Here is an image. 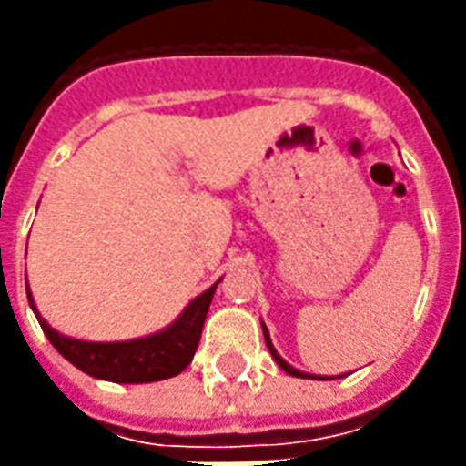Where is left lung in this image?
I'll list each match as a JSON object with an SVG mask.
<instances>
[{
    "label": "left lung",
    "instance_id": "8db88e82",
    "mask_svg": "<svg viewBox=\"0 0 466 466\" xmlns=\"http://www.w3.org/2000/svg\"><path fill=\"white\" fill-rule=\"evenodd\" d=\"M261 326H263V324H261ZM263 339H266V346H268L270 355H273V358H276L278 365H280V368H283L285 372H288V375H292V377H311V375H305V372H299V370L290 368V365H288V362H285L283 358H280V355H278V350H276V348H273V343H270L268 329H266V326H263ZM314 380H326V377H314Z\"/></svg>",
    "mask_w": 466,
    "mask_h": 466
}]
</instances>
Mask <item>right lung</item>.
Here are the masks:
<instances>
[{
	"label": "right lung",
	"mask_w": 466,
	"mask_h": 466,
	"mask_svg": "<svg viewBox=\"0 0 466 466\" xmlns=\"http://www.w3.org/2000/svg\"><path fill=\"white\" fill-rule=\"evenodd\" d=\"M215 288L218 283L208 288L203 295H198L168 329L147 339L127 340V343H86V340L65 339L53 331L38 314L35 317L47 340L57 348V353L86 375L120 384L159 382V380L183 372L193 360ZM28 302L33 307L31 292H28Z\"/></svg>",
	"instance_id": "add662e5"
}]
</instances>
